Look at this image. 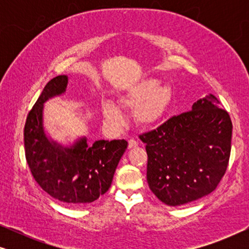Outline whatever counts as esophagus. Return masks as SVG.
Wrapping results in <instances>:
<instances>
[{
  "label": "esophagus",
  "instance_id": "1",
  "mask_svg": "<svg viewBox=\"0 0 249 249\" xmlns=\"http://www.w3.org/2000/svg\"><path fill=\"white\" fill-rule=\"evenodd\" d=\"M138 146V142L135 141V139H129L128 142V147L129 148H134V147H137Z\"/></svg>",
  "mask_w": 249,
  "mask_h": 249
}]
</instances>
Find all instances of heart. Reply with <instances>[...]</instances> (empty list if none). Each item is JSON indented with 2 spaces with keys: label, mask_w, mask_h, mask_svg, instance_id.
<instances>
[{
  "label": "heart",
  "mask_w": 249,
  "mask_h": 249,
  "mask_svg": "<svg viewBox=\"0 0 249 249\" xmlns=\"http://www.w3.org/2000/svg\"><path fill=\"white\" fill-rule=\"evenodd\" d=\"M172 101V88L168 85H161V81L155 78H142L129 85L118 97L122 107L127 110L132 108L135 122L142 128L159 124L169 112ZM102 113L112 124L118 125L124 120L120 108L112 102L102 103Z\"/></svg>",
  "instance_id": "1"
}]
</instances>
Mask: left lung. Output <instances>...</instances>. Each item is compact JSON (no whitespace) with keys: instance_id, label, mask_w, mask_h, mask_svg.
I'll return each instance as SVG.
<instances>
[{"instance_id":"8db88e82","label":"left lung","mask_w":249,"mask_h":249,"mask_svg":"<svg viewBox=\"0 0 249 249\" xmlns=\"http://www.w3.org/2000/svg\"><path fill=\"white\" fill-rule=\"evenodd\" d=\"M232 122L210 94L192 111L172 117L141 139L147 152V182L158 198L180 206L209 195L226 173Z\"/></svg>"}]
</instances>
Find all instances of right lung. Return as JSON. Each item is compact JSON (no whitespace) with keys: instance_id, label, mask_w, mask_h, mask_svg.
I'll use <instances>...</instances> for the list:
<instances>
[{"instance_id":"add662e5","label":"right lung","mask_w":249,"mask_h":249,"mask_svg":"<svg viewBox=\"0 0 249 249\" xmlns=\"http://www.w3.org/2000/svg\"><path fill=\"white\" fill-rule=\"evenodd\" d=\"M68 76L50 80L27 117L23 141L30 171L43 190L68 204L96 200L111 187L115 169L128 142L96 141L88 145L86 137L63 146L49 137L44 128V103L66 93Z\"/></svg>"}]
</instances>
